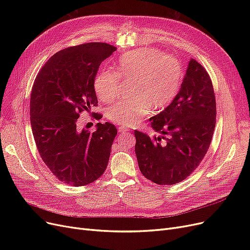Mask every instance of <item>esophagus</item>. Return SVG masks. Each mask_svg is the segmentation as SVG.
<instances>
[{
	"mask_svg": "<svg viewBox=\"0 0 250 250\" xmlns=\"http://www.w3.org/2000/svg\"><path fill=\"white\" fill-rule=\"evenodd\" d=\"M118 130H120V133H126V132H128V129L127 128H125V127H123V126H121V127H118Z\"/></svg>",
	"mask_w": 250,
	"mask_h": 250,
	"instance_id": "1",
	"label": "esophagus"
}]
</instances>
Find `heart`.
<instances>
[{"instance_id":"b5f03b06","label":"heart","mask_w":250,"mask_h":250,"mask_svg":"<svg viewBox=\"0 0 250 250\" xmlns=\"http://www.w3.org/2000/svg\"><path fill=\"white\" fill-rule=\"evenodd\" d=\"M180 61L154 47L140 48L123 55L114 72L105 70L94 79V91L103 102L114 101L121 80L133 81V98L117 103L106 111L108 120L123 127L138 125L153 108L162 110L177 95L183 79Z\"/></svg>"}]
</instances>
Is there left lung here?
Listing matches in <instances>:
<instances>
[{
    "instance_id": "obj_1",
    "label": "left lung",
    "mask_w": 250,
    "mask_h": 250,
    "mask_svg": "<svg viewBox=\"0 0 250 250\" xmlns=\"http://www.w3.org/2000/svg\"><path fill=\"white\" fill-rule=\"evenodd\" d=\"M162 137L135 130V151L142 174L160 186L186 179L204 159L216 125L215 92L208 72L190 60L180 90L168 106L150 118Z\"/></svg>"
}]
</instances>
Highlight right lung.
<instances>
[{"label":"right lung","instance_id":"right-lung-1","mask_svg":"<svg viewBox=\"0 0 250 250\" xmlns=\"http://www.w3.org/2000/svg\"><path fill=\"white\" fill-rule=\"evenodd\" d=\"M116 50L104 42L67 47L52 56L37 74L30 95V123L42 159L59 180L83 187L107 167L117 134L109 123L93 133L78 127L83 111L97 106L94 79L100 63ZM95 120L101 114L91 113Z\"/></svg>","mask_w":250,"mask_h":250}]
</instances>
